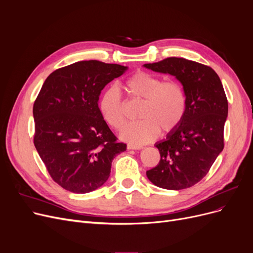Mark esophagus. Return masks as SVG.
Wrapping results in <instances>:
<instances>
[{
	"label": "esophagus",
	"mask_w": 253,
	"mask_h": 253,
	"mask_svg": "<svg viewBox=\"0 0 253 253\" xmlns=\"http://www.w3.org/2000/svg\"><path fill=\"white\" fill-rule=\"evenodd\" d=\"M128 150H141L142 145H135V144H127Z\"/></svg>",
	"instance_id": "obj_1"
}]
</instances>
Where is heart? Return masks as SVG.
Instances as JSON below:
<instances>
[{"label":"heart","instance_id":"obj_1","mask_svg":"<svg viewBox=\"0 0 253 253\" xmlns=\"http://www.w3.org/2000/svg\"><path fill=\"white\" fill-rule=\"evenodd\" d=\"M128 95L142 101L138 117L141 119L127 126L121 137L134 144L154 140L159 131L170 134L176 131L185 119L187 95L177 81H164L147 72H136L125 83ZM103 120L116 131L125 126V103L118 88L112 85L103 90L98 101Z\"/></svg>","mask_w":253,"mask_h":253}]
</instances>
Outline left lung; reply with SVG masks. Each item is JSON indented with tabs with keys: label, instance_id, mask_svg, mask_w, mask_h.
Wrapping results in <instances>:
<instances>
[{
	"label": "left lung",
	"instance_id": "1",
	"mask_svg": "<svg viewBox=\"0 0 253 253\" xmlns=\"http://www.w3.org/2000/svg\"><path fill=\"white\" fill-rule=\"evenodd\" d=\"M143 66L175 76L187 95L185 119L155 144L160 160L147 176L163 189L190 188L205 177L224 149L228 100L223 84L210 66L183 58L171 57Z\"/></svg>",
	"mask_w": 253,
	"mask_h": 253
}]
</instances>
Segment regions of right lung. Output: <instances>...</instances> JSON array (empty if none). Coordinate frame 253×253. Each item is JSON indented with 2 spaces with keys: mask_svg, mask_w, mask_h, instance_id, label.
I'll return each instance as SVG.
<instances>
[{
  "mask_svg": "<svg viewBox=\"0 0 253 253\" xmlns=\"http://www.w3.org/2000/svg\"><path fill=\"white\" fill-rule=\"evenodd\" d=\"M126 66L79 61L52 72L34 103V143L53 181L88 193L108 180L115 156L126 150L98 109L106 84Z\"/></svg>",
  "mask_w": 253,
  "mask_h": 253,
  "instance_id": "add662e5",
  "label": "right lung"
}]
</instances>
